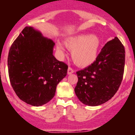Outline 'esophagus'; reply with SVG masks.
Segmentation results:
<instances>
[{
  "mask_svg": "<svg viewBox=\"0 0 135 135\" xmlns=\"http://www.w3.org/2000/svg\"><path fill=\"white\" fill-rule=\"evenodd\" d=\"M74 70L71 68V67H69L68 69V74H71L74 73Z\"/></svg>",
  "mask_w": 135,
  "mask_h": 135,
  "instance_id": "obj_1",
  "label": "esophagus"
}]
</instances>
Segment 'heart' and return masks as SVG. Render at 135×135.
<instances>
[{"instance_id": "obj_1", "label": "heart", "mask_w": 135, "mask_h": 135, "mask_svg": "<svg viewBox=\"0 0 135 135\" xmlns=\"http://www.w3.org/2000/svg\"><path fill=\"white\" fill-rule=\"evenodd\" d=\"M65 45L72 51L71 57L75 64L81 67H86L96 61L101 40L95 34H81L68 38ZM57 49L60 53H64V48L61 45H57Z\"/></svg>"}]
</instances>
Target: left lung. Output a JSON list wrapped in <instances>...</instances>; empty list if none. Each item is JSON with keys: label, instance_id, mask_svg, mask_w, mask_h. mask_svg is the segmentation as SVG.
<instances>
[{"label": "left lung", "instance_id": "obj_1", "mask_svg": "<svg viewBox=\"0 0 135 135\" xmlns=\"http://www.w3.org/2000/svg\"><path fill=\"white\" fill-rule=\"evenodd\" d=\"M124 64V46L115 37L105 45L93 64L76 72L78 81L74 91L78 99L89 106L111 99L121 84Z\"/></svg>", "mask_w": 135, "mask_h": 135}]
</instances>
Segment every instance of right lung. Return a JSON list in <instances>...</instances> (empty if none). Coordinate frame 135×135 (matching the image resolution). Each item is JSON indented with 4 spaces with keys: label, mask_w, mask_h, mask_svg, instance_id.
Returning <instances> with one entry per match:
<instances>
[{
    "label": "right lung",
    "mask_w": 135,
    "mask_h": 135,
    "mask_svg": "<svg viewBox=\"0 0 135 135\" xmlns=\"http://www.w3.org/2000/svg\"><path fill=\"white\" fill-rule=\"evenodd\" d=\"M55 42L32 27H26L13 42L8 55L9 76L14 91L25 103L41 106L55 96L67 75L68 65L54 55Z\"/></svg>",
    "instance_id": "obj_1"
}]
</instances>
